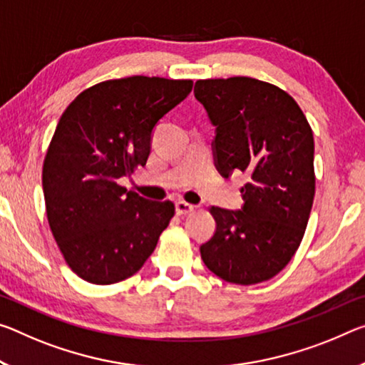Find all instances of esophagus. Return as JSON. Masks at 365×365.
Instances as JSON below:
<instances>
[{
  "label": "esophagus",
  "mask_w": 365,
  "mask_h": 365,
  "mask_svg": "<svg viewBox=\"0 0 365 365\" xmlns=\"http://www.w3.org/2000/svg\"><path fill=\"white\" fill-rule=\"evenodd\" d=\"M195 211V206L187 203V201H177L175 203V212L178 216H185V214H190Z\"/></svg>",
  "instance_id": "1"
}]
</instances>
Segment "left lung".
I'll use <instances>...</instances> for the list:
<instances>
[{
    "label": "left lung",
    "mask_w": 365,
    "mask_h": 365,
    "mask_svg": "<svg viewBox=\"0 0 365 365\" xmlns=\"http://www.w3.org/2000/svg\"><path fill=\"white\" fill-rule=\"evenodd\" d=\"M196 101L216 126L212 149L222 177L247 173L244 207L212 206L216 232L200 247L207 269L227 282L268 281L302 242L315 196L314 133L297 102L253 78L200 79Z\"/></svg>",
    "instance_id": "obj_1"
}]
</instances>
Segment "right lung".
<instances>
[{
    "instance_id": "obj_1",
    "label": "right lung",
    "mask_w": 365,
    "mask_h": 365,
    "mask_svg": "<svg viewBox=\"0 0 365 365\" xmlns=\"http://www.w3.org/2000/svg\"><path fill=\"white\" fill-rule=\"evenodd\" d=\"M192 88V79H110L63 112L43 160L45 207L63 258L84 281L138 273L175 214L172 201H149L117 180L146 165L154 126Z\"/></svg>"
}]
</instances>
